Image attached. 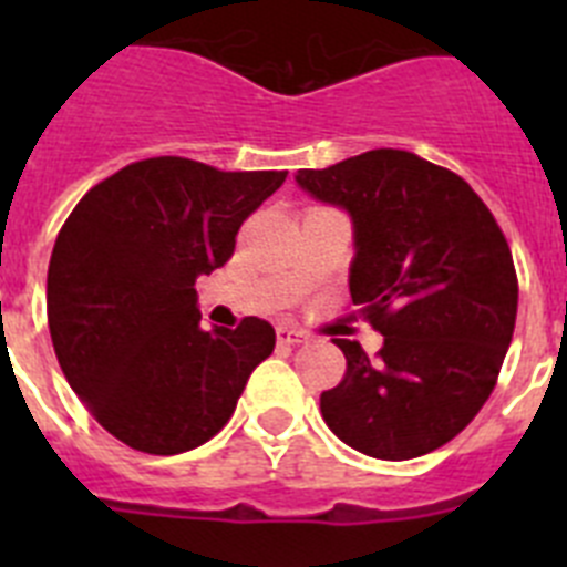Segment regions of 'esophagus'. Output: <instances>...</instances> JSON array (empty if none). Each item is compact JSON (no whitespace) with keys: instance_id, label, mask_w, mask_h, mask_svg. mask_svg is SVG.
<instances>
[{"instance_id":"obj_1","label":"esophagus","mask_w":567,"mask_h":567,"mask_svg":"<svg viewBox=\"0 0 567 567\" xmlns=\"http://www.w3.org/2000/svg\"><path fill=\"white\" fill-rule=\"evenodd\" d=\"M278 343H289V346H298V343H307V332L298 327H289V323H280L278 327Z\"/></svg>"}]
</instances>
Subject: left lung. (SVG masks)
Masks as SVG:
<instances>
[{"mask_svg": "<svg viewBox=\"0 0 567 567\" xmlns=\"http://www.w3.org/2000/svg\"><path fill=\"white\" fill-rule=\"evenodd\" d=\"M295 182L352 215L349 292L383 334L374 358L334 340L346 374L320 394V414L369 457L434 452L477 417L514 334L519 287L503 229L457 173L405 150L298 169Z\"/></svg>", "mask_w": 567, "mask_h": 567, "instance_id": "8db88e82", "label": "left lung"}]
</instances>
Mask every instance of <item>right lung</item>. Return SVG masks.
Instances as JSON below:
<instances>
[{
    "mask_svg": "<svg viewBox=\"0 0 567 567\" xmlns=\"http://www.w3.org/2000/svg\"><path fill=\"white\" fill-rule=\"evenodd\" d=\"M287 169L224 173L158 155L84 195L48 267V327L87 412L124 445L182 454L233 417L249 374L275 349L267 320L202 329L195 278L224 267L240 224Z\"/></svg>",
    "mask_w": 567,
    "mask_h": 567,
    "instance_id": "obj_1",
    "label": "right lung"
}]
</instances>
